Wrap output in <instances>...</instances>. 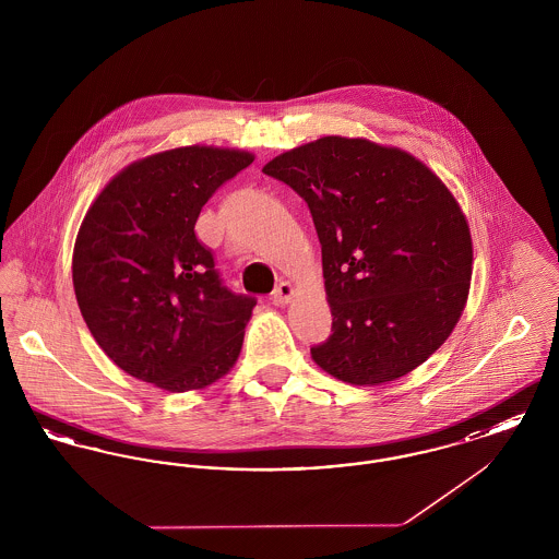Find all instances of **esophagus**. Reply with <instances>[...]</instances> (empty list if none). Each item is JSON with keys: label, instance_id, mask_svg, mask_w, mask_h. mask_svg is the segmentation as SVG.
<instances>
[{"label": "esophagus", "instance_id": "esophagus-1", "mask_svg": "<svg viewBox=\"0 0 559 559\" xmlns=\"http://www.w3.org/2000/svg\"><path fill=\"white\" fill-rule=\"evenodd\" d=\"M293 295H295V289H293L292 283L283 281V283L274 289L272 301H274V306H287V304L292 301Z\"/></svg>", "mask_w": 559, "mask_h": 559}]
</instances>
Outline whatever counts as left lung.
<instances>
[{
    "label": "left lung",
    "mask_w": 559,
    "mask_h": 559,
    "mask_svg": "<svg viewBox=\"0 0 559 559\" xmlns=\"http://www.w3.org/2000/svg\"><path fill=\"white\" fill-rule=\"evenodd\" d=\"M310 207L333 333L310 349L352 385H381L424 365L461 319L474 245L447 185L411 153L322 135L262 169Z\"/></svg>",
    "instance_id": "left-lung-1"
}]
</instances>
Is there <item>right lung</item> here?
I'll return each mask as SVG.
<instances>
[{
    "label": "right lung",
    "instance_id": "1",
    "mask_svg": "<svg viewBox=\"0 0 559 559\" xmlns=\"http://www.w3.org/2000/svg\"><path fill=\"white\" fill-rule=\"evenodd\" d=\"M253 153L180 146L133 160L94 199L73 249V287L96 344L167 392L212 385L239 358L255 299L228 292L194 224Z\"/></svg>",
    "mask_w": 559,
    "mask_h": 559
}]
</instances>
